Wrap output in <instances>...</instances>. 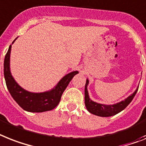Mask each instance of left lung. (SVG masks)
Returning <instances> with one entry per match:
<instances>
[{"mask_svg": "<svg viewBox=\"0 0 146 146\" xmlns=\"http://www.w3.org/2000/svg\"><path fill=\"white\" fill-rule=\"evenodd\" d=\"M88 85V80H86V84L85 87V104L87 108L88 111L92 114L101 117H110V116L115 115L118 114V112L124 110L127 106H128L130 103L136 95L138 88L134 92V93L129 96L128 98L125 99L123 101L114 104V105H104L92 101L89 98L88 93L87 86Z\"/></svg>", "mask_w": 146, "mask_h": 146, "instance_id": "left-lung-1", "label": "left lung"}]
</instances>
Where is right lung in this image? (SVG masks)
Instances as JSON below:
<instances>
[{"mask_svg": "<svg viewBox=\"0 0 146 146\" xmlns=\"http://www.w3.org/2000/svg\"><path fill=\"white\" fill-rule=\"evenodd\" d=\"M10 50H11V45L9 46V49L4 58L3 73H4L6 85L8 91L15 101L24 110L31 112H46L53 110L54 108L56 107L61 100L63 92H64L71 79L77 73H79V72L73 71L67 74L61 79V81L59 82L55 88L49 92H42V93H31L27 92L20 87L12 76L9 70Z\"/></svg>", "mask_w": 146, "mask_h": 146, "instance_id": "obj_1", "label": "right lung"}]
</instances>
